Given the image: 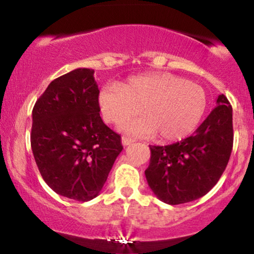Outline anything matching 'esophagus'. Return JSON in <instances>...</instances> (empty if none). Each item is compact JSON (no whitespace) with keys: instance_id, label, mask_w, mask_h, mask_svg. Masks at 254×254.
<instances>
[{"instance_id":"34e87169","label":"esophagus","mask_w":254,"mask_h":254,"mask_svg":"<svg viewBox=\"0 0 254 254\" xmlns=\"http://www.w3.org/2000/svg\"><path fill=\"white\" fill-rule=\"evenodd\" d=\"M133 142H135V139L130 138V137H127V136L122 137V143H123V145H130L132 144Z\"/></svg>"}]
</instances>
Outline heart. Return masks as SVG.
<instances>
[{
    "label": "heart",
    "instance_id": "obj_1",
    "mask_svg": "<svg viewBox=\"0 0 254 254\" xmlns=\"http://www.w3.org/2000/svg\"><path fill=\"white\" fill-rule=\"evenodd\" d=\"M101 117L106 123L121 124L135 135L154 136L165 142L188 137L202 121L206 110L205 90L199 84L171 72H148L131 76L122 83L104 86L98 94Z\"/></svg>",
    "mask_w": 254,
    "mask_h": 254
}]
</instances>
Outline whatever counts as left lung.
I'll use <instances>...</instances> for the list:
<instances>
[{"label":"left lung","instance_id":"8db88e82","mask_svg":"<svg viewBox=\"0 0 254 254\" xmlns=\"http://www.w3.org/2000/svg\"><path fill=\"white\" fill-rule=\"evenodd\" d=\"M145 178L162 202L177 205L203 197L216 185L233 148V110L223 94L193 135L170 145H149Z\"/></svg>","mask_w":254,"mask_h":254}]
</instances>
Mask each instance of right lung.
Masks as SVG:
<instances>
[{
    "label": "right lung",
    "instance_id": "right-lung-1",
    "mask_svg": "<svg viewBox=\"0 0 254 254\" xmlns=\"http://www.w3.org/2000/svg\"><path fill=\"white\" fill-rule=\"evenodd\" d=\"M98 94L94 70L78 68L52 81L32 111L31 147L44 182L80 202L100 193L123 150L100 117Z\"/></svg>",
    "mask_w": 254,
    "mask_h": 254
}]
</instances>
